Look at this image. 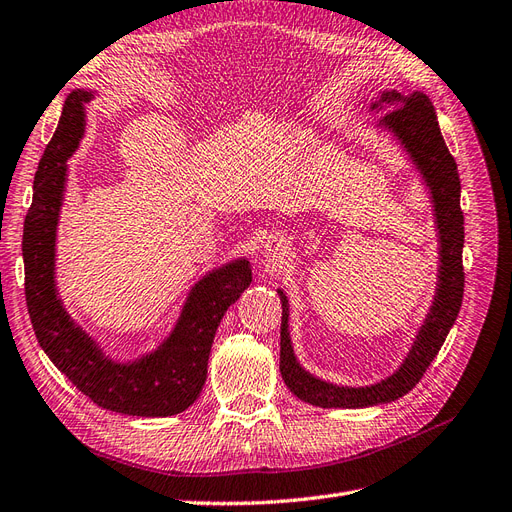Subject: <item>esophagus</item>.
<instances>
[{
	"label": "esophagus",
	"instance_id": "esophagus-1",
	"mask_svg": "<svg viewBox=\"0 0 512 512\" xmlns=\"http://www.w3.org/2000/svg\"><path fill=\"white\" fill-rule=\"evenodd\" d=\"M288 250H290V239L284 235V232H273V235H269L260 245V254L269 260L288 254Z\"/></svg>",
	"mask_w": 512,
	"mask_h": 512
}]
</instances>
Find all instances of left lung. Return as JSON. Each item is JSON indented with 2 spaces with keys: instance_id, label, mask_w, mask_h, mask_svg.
Here are the masks:
<instances>
[{
  "instance_id": "left-lung-1",
  "label": "left lung",
  "mask_w": 512,
  "mask_h": 512,
  "mask_svg": "<svg viewBox=\"0 0 512 512\" xmlns=\"http://www.w3.org/2000/svg\"><path fill=\"white\" fill-rule=\"evenodd\" d=\"M371 113L386 111L378 128L389 132L408 160L421 175L429 190L433 220L438 230V284L433 292L429 312L418 327L414 342L404 361L391 376L367 386H344L322 380L297 361L288 327V297L277 288L282 301V331H280V371L288 389L305 404L318 408H369L389 404L412 391L423 378L431 361L440 352L448 331L453 329L463 299V213L459 205L461 181L455 158L448 151L436 111L423 91L401 96L397 91H382L380 98L371 100Z\"/></svg>"
}]
</instances>
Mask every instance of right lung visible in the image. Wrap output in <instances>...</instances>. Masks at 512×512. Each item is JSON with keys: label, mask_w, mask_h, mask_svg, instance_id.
I'll use <instances>...</instances> for the list:
<instances>
[{"label": "right lung", "mask_w": 512, "mask_h": 512, "mask_svg": "<svg viewBox=\"0 0 512 512\" xmlns=\"http://www.w3.org/2000/svg\"><path fill=\"white\" fill-rule=\"evenodd\" d=\"M94 96L91 89H74L66 98L36 170L23 228L27 312L40 348L94 404L130 416H173L188 410L203 391L215 331L226 309L250 288L252 265L243 256L205 273L190 288L164 342L132 361L111 359L70 318L55 284L57 224L68 181L66 162L81 145L85 104Z\"/></svg>", "instance_id": "right-lung-1"}]
</instances>
